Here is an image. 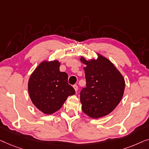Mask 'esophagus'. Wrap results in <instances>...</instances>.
<instances>
[{
  "label": "esophagus",
  "instance_id": "esophagus-1",
  "mask_svg": "<svg viewBox=\"0 0 149 149\" xmlns=\"http://www.w3.org/2000/svg\"><path fill=\"white\" fill-rule=\"evenodd\" d=\"M74 90L75 91V92H77V91H78V86H77V85H74Z\"/></svg>",
  "mask_w": 149,
  "mask_h": 149
}]
</instances>
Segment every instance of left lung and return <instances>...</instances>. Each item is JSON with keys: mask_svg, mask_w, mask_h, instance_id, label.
<instances>
[{"mask_svg": "<svg viewBox=\"0 0 149 149\" xmlns=\"http://www.w3.org/2000/svg\"><path fill=\"white\" fill-rule=\"evenodd\" d=\"M80 60L86 65L84 68L86 86L79 94L83 112L95 119L105 116L121 101L124 78L109 60L99 54L97 60Z\"/></svg>", "mask_w": 149, "mask_h": 149, "instance_id": "8db88e82", "label": "left lung"}]
</instances>
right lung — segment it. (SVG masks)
<instances>
[{
	"mask_svg": "<svg viewBox=\"0 0 149 149\" xmlns=\"http://www.w3.org/2000/svg\"><path fill=\"white\" fill-rule=\"evenodd\" d=\"M58 61H44L31 75L28 92L33 104L45 114L59 110L75 90L68 84V75L59 71Z\"/></svg>",
	"mask_w": 149,
	"mask_h": 149,
	"instance_id": "right-lung-1",
	"label": "right lung"
}]
</instances>
